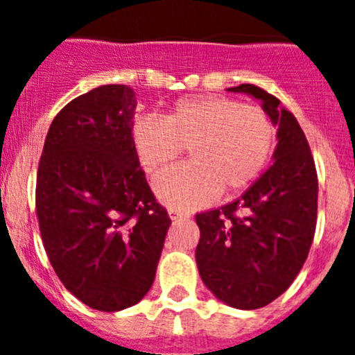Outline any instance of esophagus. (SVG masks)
Returning <instances> with one entry per match:
<instances>
[{
    "label": "esophagus",
    "instance_id": "34e87169",
    "mask_svg": "<svg viewBox=\"0 0 355 355\" xmlns=\"http://www.w3.org/2000/svg\"><path fill=\"white\" fill-rule=\"evenodd\" d=\"M168 214H170V218H171V220H178V218L187 217V215H185V214H182V211H178V210H173V208H171V210L168 211Z\"/></svg>",
    "mask_w": 355,
    "mask_h": 355
}]
</instances>
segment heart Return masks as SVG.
<instances>
[{"label": "heart", "mask_w": 355, "mask_h": 355, "mask_svg": "<svg viewBox=\"0 0 355 355\" xmlns=\"http://www.w3.org/2000/svg\"><path fill=\"white\" fill-rule=\"evenodd\" d=\"M138 161L150 175L166 171L189 150L191 164L155 180V194L177 210L207 207L223 193H238L266 168L275 147L270 117L254 105L220 96L182 99L164 121L132 124Z\"/></svg>", "instance_id": "obj_1"}]
</instances>
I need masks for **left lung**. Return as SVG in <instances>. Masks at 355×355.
<instances>
[{"label": "left lung", "instance_id": "left-lung-1", "mask_svg": "<svg viewBox=\"0 0 355 355\" xmlns=\"http://www.w3.org/2000/svg\"><path fill=\"white\" fill-rule=\"evenodd\" d=\"M259 99L277 128L273 164L240 200L196 215V263L205 286L238 310L270 304L303 268L317 224L315 162L296 117L252 84L230 87Z\"/></svg>", "mask_w": 355, "mask_h": 355}]
</instances>
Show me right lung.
<instances>
[{
    "instance_id": "right-lung-1",
    "label": "right lung",
    "mask_w": 355,
    "mask_h": 355,
    "mask_svg": "<svg viewBox=\"0 0 355 355\" xmlns=\"http://www.w3.org/2000/svg\"><path fill=\"white\" fill-rule=\"evenodd\" d=\"M137 96L101 85L69 101L49 128L36 215L62 286L99 312L150 291L171 220L155 201L132 145Z\"/></svg>"
}]
</instances>
